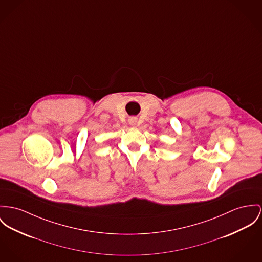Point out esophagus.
Segmentation results:
<instances>
[{
    "mask_svg": "<svg viewBox=\"0 0 262 262\" xmlns=\"http://www.w3.org/2000/svg\"><path fill=\"white\" fill-rule=\"evenodd\" d=\"M137 121H138V119H137L136 117H132V118H129V119H128V122H129V124H130V125H133V126H135V125L137 124Z\"/></svg>",
    "mask_w": 262,
    "mask_h": 262,
    "instance_id": "1",
    "label": "esophagus"
}]
</instances>
